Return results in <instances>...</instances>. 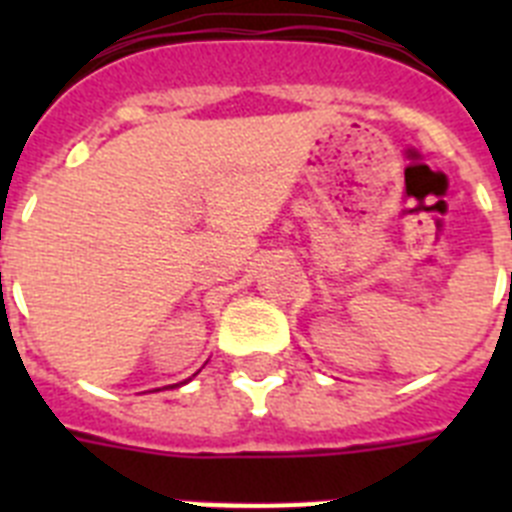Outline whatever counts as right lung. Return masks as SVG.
<instances>
[{"label":"right lung","instance_id":"right-lung-1","mask_svg":"<svg viewBox=\"0 0 512 512\" xmlns=\"http://www.w3.org/2000/svg\"><path fill=\"white\" fill-rule=\"evenodd\" d=\"M189 379H192V377H189ZM189 379H184V382H179V384H187ZM179 384H171V387H179Z\"/></svg>","mask_w":512,"mask_h":512}]
</instances>
